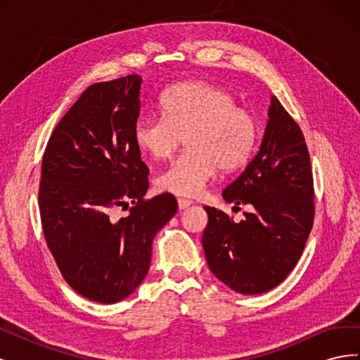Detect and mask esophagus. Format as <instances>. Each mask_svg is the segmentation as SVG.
Returning <instances> with one entry per match:
<instances>
[{"label":"esophagus","mask_w":360,"mask_h":360,"mask_svg":"<svg viewBox=\"0 0 360 360\" xmlns=\"http://www.w3.org/2000/svg\"><path fill=\"white\" fill-rule=\"evenodd\" d=\"M177 202H179V207H180V209H188L189 205H192V204H193V201H192V200H186V198H179V200H177Z\"/></svg>","instance_id":"1"}]
</instances>
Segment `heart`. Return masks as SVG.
<instances>
[{
    "mask_svg": "<svg viewBox=\"0 0 360 360\" xmlns=\"http://www.w3.org/2000/svg\"><path fill=\"white\" fill-rule=\"evenodd\" d=\"M159 115H143L134 126L139 151L168 159L184 138L188 150L158 176L162 191L197 195L219 167L234 171L246 165L257 143L252 112L236 105L221 86L191 81L172 85L159 97Z\"/></svg>",
    "mask_w": 360,
    "mask_h": 360,
    "instance_id": "obj_1",
    "label": "heart"
}]
</instances>
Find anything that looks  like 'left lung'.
I'll list each match as a JSON object with an SVG mask.
<instances>
[{
  "mask_svg": "<svg viewBox=\"0 0 360 360\" xmlns=\"http://www.w3.org/2000/svg\"><path fill=\"white\" fill-rule=\"evenodd\" d=\"M222 197L254 210L237 224L222 210L204 207L209 222L202 248L212 274L242 294L275 288L302 257L315 213L308 147L276 97H271L258 153Z\"/></svg>",
  "mask_w": 360,
  "mask_h": 360,
  "instance_id": "8db88e82",
  "label": "left lung"
}]
</instances>
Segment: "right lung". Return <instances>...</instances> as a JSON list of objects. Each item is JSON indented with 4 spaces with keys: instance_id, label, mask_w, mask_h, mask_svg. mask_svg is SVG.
<instances>
[{
    "instance_id": "obj_1",
    "label": "right lung",
    "mask_w": 360,
    "mask_h": 360,
    "mask_svg": "<svg viewBox=\"0 0 360 360\" xmlns=\"http://www.w3.org/2000/svg\"><path fill=\"white\" fill-rule=\"evenodd\" d=\"M141 82L127 75L90 85L53 129L41 159L45 240L68 284L99 303L135 291L156 233L177 213L172 193L144 198L150 171L134 141ZM129 202L126 218L110 216Z\"/></svg>"
}]
</instances>
